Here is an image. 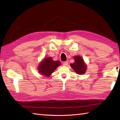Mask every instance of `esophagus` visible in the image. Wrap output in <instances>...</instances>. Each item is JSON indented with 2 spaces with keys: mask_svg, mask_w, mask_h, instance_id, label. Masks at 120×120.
Returning <instances> with one entry per match:
<instances>
[{
  "mask_svg": "<svg viewBox=\"0 0 120 120\" xmlns=\"http://www.w3.org/2000/svg\"><path fill=\"white\" fill-rule=\"evenodd\" d=\"M63 65L64 66H67L68 65V61H65L63 62Z\"/></svg>",
  "mask_w": 120,
  "mask_h": 120,
  "instance_id": "esophagus-1",
  "label": "esophagus"
}]
</instances>
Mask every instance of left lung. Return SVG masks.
<instances>
[{
  "label": "left lung",
  "instance_id": "obj_1",
  "mask_svg": "<svg viewBox=\"0 0 120 120\" xmlns=\"http://www.w3.org/2000/svg\"><path fill=\"white\" fill-rule=\"evenodd\" d=\"M74 59L75 62L71 63V68L77 74L82 75L85 74L86 70V65L84 62L82 58L80 56H76L74 57Z\"/></svg>",
  "mask_w": 120,
  "mask_h": 120
}]
</instances>
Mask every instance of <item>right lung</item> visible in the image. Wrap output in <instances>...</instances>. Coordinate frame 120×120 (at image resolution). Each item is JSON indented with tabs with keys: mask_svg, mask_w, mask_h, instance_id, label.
Wrapping results in <instances>:
<instances>
[{
	"mask_svg": "<svg viewBox=\"0 0 120 120\" xmlns=\"http://www.w3.org/2000/svg\"><path fill=\"white\" fill-rule=\"evenodd\" d=\"M61 64L59 61H53L52 58H45L38 66V71L42 75L49 77Z\"/></svg>",
	"mask_w": 120,
	"mask_h": 120,
	"instance_id": "right-lung-1",
	"label": "right lung"
}]
</instances>
